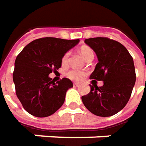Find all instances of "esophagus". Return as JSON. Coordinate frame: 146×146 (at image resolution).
Listing matches in <instances>:
<instances>
[{
  "label": "esophagus",
  "mask_w": 146,
  "mask_h": 146,
  "mask_svg": "<svg viewBox=\"0 0 146 146\" xmlns=\"http://www.w3.org/2000/svg\"><path fill=\"white\" fill-rule=\"evenodd\" d=\"M79 86H80V85H79L78 83H73V86H74V87H78Z\"/></svg>",
  "instance_id": "1"
}]
</instances>
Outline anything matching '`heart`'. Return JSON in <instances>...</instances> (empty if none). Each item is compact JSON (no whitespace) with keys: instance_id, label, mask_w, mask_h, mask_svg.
Wrapping results in <instances>:
<instances>
[{"instance_id":"b5f03b06","label":"heart","mask_w":146,"mask_h":146,"mask_svg":"<svg viewBox=\"0 0 146 146\" xmlns=\"http://www.w3.org/2000/svg\"><path fill=\"white\" fill-rule=\"evenodd\" d=\"M80 52L83 56V57L86 60H89L90 58H94V52L91 48H88V47H82L80 49ZM69 56H70V52L67 51L64 54L61 58V63L63 65H66L68 63V60H69ZM86 75V72L84 70H80V69H76V68H73L68 70L66 73L65 76L72 80L73 82H80L83 79V78Z\"/></svg>"}]
</instances>
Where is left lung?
<instances>
[{"label":"left lung","mask_w":146,"mask_h":146,"mask_svg":"<svg viewBox=\"0 0 146 146\" xmlns=\"http://www.w3.org/2000/svg\"><path fill=\"white\" fill-rule=\"evenodd\" d=\"M96 53L98 63L90 78L103 81V86H90V92L82 97L83 104L98 116H111L121 111L131 97L136 82L133 59L126 48L107 37L86 38Z\"/></svg>","instance_id":"left-lung-1"}]
</instances>
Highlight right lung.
<instances>
[{
    "instance_id": "obj_1",
    "label": "right lung",
    "mask_w": 146,
    "mask_h": 146,
    "mask_svg": "<svg viewBox=\"0 0 146 146\" xmlns=\"http://www.w3.org/2000/svg\"><path fill=\"white\" fill-rule=\"evenodd\" d=\"M79 39L45 37L23 48L15 60L13 80L17 97L28 113L47 117L63 105L73 82L64 78L55 83L48 75L61 67V58Z\"/></svg>"
}]
</instances>
